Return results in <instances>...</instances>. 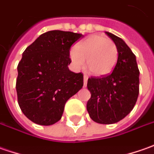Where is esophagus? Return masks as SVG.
<instances>
[{
	"mask_svg": "<svg viewBox=\"0 0 154 154\" xmlns=\"http://www.w3.org/2000/svg\"><path fill=\"white\" fill-rule=\"evenodd\" d=\"M88 79V77L87 75H84V76H83V84H84V86L87 85Z\"/></svg>",
	"mask_w": 154,
	"mask_h": 154,
	"instance_id": "34e87169",
	"label": "esophagus"
}]
</instances>
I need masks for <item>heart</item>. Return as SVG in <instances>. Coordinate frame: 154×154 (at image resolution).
I'll list each match as a JSON object with an SVG mask.
<instances>
[{
	"mask_svg": "<svg viewBox=\"0 0 154 154\" xmlns=\"http://www.w3.org/2000/svg\"><path fill=\"white\" fill-rule=\"evenodd\" d=\"M118 48L114 42L101 35H91L78 42L71 51V60L76 69L86 64L96 76H105L112 72L118 60Z\"/></svg>",
	"mask_w": 154,
	"mask_h": 154,
	"instance_id": "b5f03b06",
	"label": "heart"
}]
</instances>
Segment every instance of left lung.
<instances>
[{"label":"left lung","instance_id":"left-lung-1","mask_svg":"<svg viewBox=\"0 0 154 154\" xmlns=\"http://www.w3.org/2000/svg\"><path fill=\"white\" fill-rule=\"evenodd\" d=\"M118 48L117 64L111 74L88 79L91 97L87 110L91 119L112 125L125 119L134 108L139 95V69L135 55L120 37L106 32Z\"/></svg>","mask_w":154,"mask_h":154}]
</instances>
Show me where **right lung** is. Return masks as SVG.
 <instances>
[{
  "label": "right lung",
  "mask_w": 154,
  "mask_h": 154,
  "mask_svg": "<svg viewBox=\"0 0 154 154\" xmlns=\"http://www.w3.org/2000/svg\"><path fill=\"white\" fill-rule=\"evenodd\" d=\"M84 35L50 30L23 53L18 65L16 90L23 113L35 124L51 125L60 120L65 104L83 85V74L68 68L71 47Z\"/></svg>",
  "instance_id": "add662e5"
}]
</instances>
